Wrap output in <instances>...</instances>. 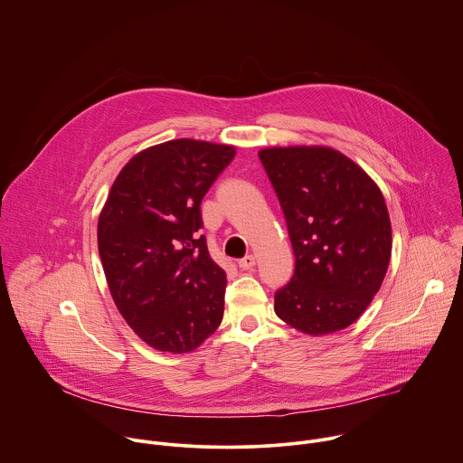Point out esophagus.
<instances>
[{"instance_id": "obj_1", "label": "esophagus", "mask_w": 463, "mask_h": 463, "mask_svg": "<svg viewBox=\"0 0 463 463\" xmlns=\"http://www.w3.org/2000/svg\"><path fill=\"white\" fill-rule=\"evenodd\" d=\"M253 266H255V257H253V255H246L244 259H241V260H239V268H241V269H244V271L251 269Z\"/></svg>"}]
</instances>
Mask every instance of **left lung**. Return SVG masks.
Here are the masks:
<instances>
[{"mask_svg": "<svg viewBox=\"0 0 463 463\" xmlns=\"http://www.w3.org/2000/svg\"><path fill=\"white\" fill-rule=\"evenodd\" d=\"M259 157L297 257L291 282L275 295V312L308 335L343 330L372 304L390 266L392 222L383 192L332 147H266Z\"/></svg>", "mask_w": 463, "mask_h": 463, "instance_id": "left-lung-1", "label": "left lung"}]
</instances>
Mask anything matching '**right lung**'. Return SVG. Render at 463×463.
<instances>
[{
    "mask_svg": "<svg viewBox=\"0 0 463 463\" xmlns=\"http://www.w3.org/2000/svg\"><path fill=\"white\" fill-rule=\"evenodd\" d=\"M235 147L179 138L118 172L99 215V253L113 302L159 352L195 350L221 325L226 273L212 260L201 199Z\"/></svg>",
    "mask_w": 463,
    "mask_h": 463,
    "instance_id": "1",
    "label": "right lung"
}]
</instances>
